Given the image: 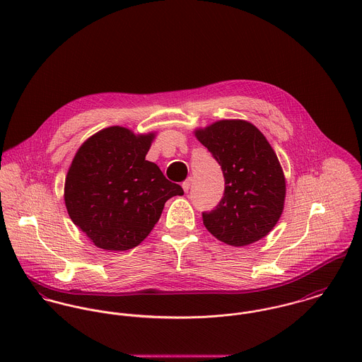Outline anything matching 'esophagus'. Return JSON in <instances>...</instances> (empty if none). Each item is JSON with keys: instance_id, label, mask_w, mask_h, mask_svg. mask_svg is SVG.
<instances>
[{"instance_id": "34e87169", "label": "esophagus", "mask_w": 362, "mask_h": 362, "mask_svg": "<svg viewBox=\"0 0 362 362\" xmlns=\"http://www.w3.org/2000/svg\"><path fill=\"white\" fill-rule=\"evenodd\" d=\"M181 187H182L184 192H188V191H189V188H191V178H188L187 181H184V182L181 184Z\"/></svg>"}]
</instances>
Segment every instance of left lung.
I'll return each mask as SVG.
<instances>
[{
    "label": "left lung",
    "mask_w": 362,
    "mask_h": 362,
    "mask_svg": "<svg viewBox=\"0 0 362 362\" xmlns=\"http://www.w3.org/2000/svg\"><path fill=\"white\" fill-rule=\"evenodd\" d=\"M220 164L224 197L202 214L207 231L224 244L245 247L277 224L286 199V178L273 148L245 119H220L194 131Z\"/></svg>",
    "instance_id": "1"
}]
</instances>
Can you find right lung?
I'll return each mask as SVG.
<instances>
[{"instance_id":"1","label":"right lung","mask_w":362,"mask_h":362,"mask_svg":"<svg viewBox=\"0 0 362 362\" xmlns=\"http://www.w3.org/2000/svg\"><path fill=\"white\" fill-rule=\"evenodd\" d=\"M156 132L108 127L88 138L69 165L64 201L74 224L99 248L128 251L153 230L164 204L184 191L146 155Z\"/></svg>"}]
</instances>
